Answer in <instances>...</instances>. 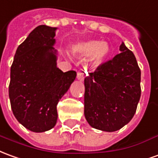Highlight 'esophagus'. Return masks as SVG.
Wrapping results in <instances>:
<instances>
[{"instance_id": "34e87169", "label": "esophagus", "mask_w": 158, "mask_h": 158, "mask_svg": "<svg viewBox=\"0 0 158 158\" xmlns=\"http://www.w3.org/2000/svg\"><path fill=\"white\" fill-rule=\"evenodd\" d=\"M85 72L84 69H80L77 73V79L79 80H84L85 79Z\"/></svg>"}]
</instances>
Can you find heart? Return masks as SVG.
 Instances as JSON below:
<instances>
[{"label":"heart","mask_w":158,"mask_h":158,"mask_svg":"<svg viewBox=\"0 0 158 158\" xmlns=\"http://www.w3.org/2000/svg\"><path fill=\"white\" fill-rule=\"evenodd\" d=\"M73 50L83 56L90 55V60L92 62L99 63L110 55V47L106 42H100L92 39L77 44Z\"/></svg>","instance_id":"heart-1"}]
</instances>
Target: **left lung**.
<instances>
[{"instance_id": "8db88e82", "label": "left lung", "mask_w": 158, "mask_h": 158, "mask_svg": "<svg viewBox=\"0 0 158 158\" xmlns=\"http://www.w3.org/2000/svg\"><path fill=\"white\" fill-rule=\"evenodd\" d=\"M120 50L85 79V119L92 127L106 132L127 124L140 99V68L124 44Z\"/></svg>"}]
</instances>
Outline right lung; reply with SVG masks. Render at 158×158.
Wrapping results in <instances>:
<instances>
[{
	"mask_svg": "<svg viewBox=\"0 0 158 158\" xmlns=\"http://www.w3.org/2000/svg\"><path fill=\"white\" fill-rule=\"evenodd\" d=\"M56 27L39 25L18 47L11 66L8 93L14 116L35 133L53 128L57 104L76 78L56 67Z\"/></svg>",
	"mask_w": 158,
	"mask_h": 158,
	"instance_id": "add662e5",
	"label": "right lung"
}]
</instances>
